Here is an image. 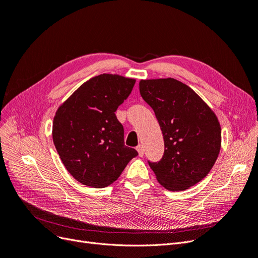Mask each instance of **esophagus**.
I'll list each match as a JSON object with an SVG mask.
<instances>
[{
  "label": "esophagus",
  "instance_id": "1",
  "mask_svg": "<svg viewBox=\"0 0 258 258\" xmlns=\"http://www.w3.org/2000/svg\"><path fill=\"white\" fill-rule=\"evenodd\" d=\"M137 151L139 153L140 157H143V155H144V148H143V146L142 145H138L137 146Z\"/></svg>",
  "mask_w": 258,
  "mask_h": 258
}]
</instances>
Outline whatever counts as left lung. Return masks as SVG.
<instances>
[{
  "mask_svg": "<svg viewBox=\"0 0 258 258\" xmlns=\"http://www.w3.org/2000/svg\"><path fill=\"white\" fill-rule=\"evenodd\" d=\"M139 86L165 141L162 159L148 162L150 167L166 189H188L208 175L220 154L217 116L190 87L172 77L141 80Z\"/></svg>",
  "mask_w": 258,
  "mask_h": 258,
  "instance_id": "left-lung-1",
  "label": "left lung"
}]
</instances>
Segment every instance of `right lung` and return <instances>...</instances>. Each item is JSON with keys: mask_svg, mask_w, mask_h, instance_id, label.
<instances>
[{"mask_svg": "<svg viewBox=\"0 0 258 258\" xmlns=\"http://www.w3.org/2000/svg\"><path fill=\"white\" fill-rule=\"evenodd\" d=\"M135 79L100 74L77 88L56 112L52 140L64 167L80 183L103 188L119 177L136 157L124 145L115 112L128 98Z\"/></svg>", "mask_w": 258, "mask_h": 258, "instance_id": "obj_1", "label": "right lung"}]
</instances>
